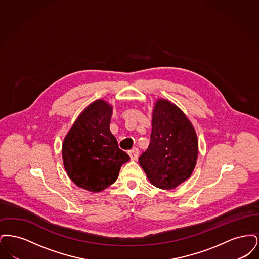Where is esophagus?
Wrapping results in <instances>:
<instances>
[{
  "mask_svg": "<svg viewBox=\"0 0 259 259\" xmlns=\"http://www.w3.org/2000/svg\"><path fill=\"white\" fill-rule=\"evenodd\" d=\"M129 155H130V158H131V160L135 161L138 159V157H139V149L137 148H134L133 149H131V150H129Z\"/></svg>",
  "mask_w": 259,
  "mask_h": 259,
  "instance_id": "34e87169",
  "label": "esophagus"
}]
</instances>
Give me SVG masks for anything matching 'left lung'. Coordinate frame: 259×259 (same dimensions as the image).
I'll return each instance as SVG.
<instances>
[{"label":"left lung","mask_w":259,"mask_h":259,"mask_svg":"<svg viewBox=\"0 0 259 259\" xmlns=\"http://www.w3.org/2000/svg\"><path fill=\"white\" fill-rule=\"evenodd\" d=\"M197 156L194 127L179 107L159 99L152 111L149 146L139 158L149 182L161 189L177 187L190 177Z\"/></svg>","instance_id":"obj_1"}]
</instances>
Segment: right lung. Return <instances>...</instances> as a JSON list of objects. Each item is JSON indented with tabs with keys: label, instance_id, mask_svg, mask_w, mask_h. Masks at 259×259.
Here are the masks:
<instances>
[{
	"label": "right lung",
	"instance_id": "add662e5",
	"mask_svg": "<svg viewBox=\"0 0 259 259\" xmlns=\"http://www.w3.org/2000/svg\"><path fill=\"white\" fill-rule=\"evenodd\" d=\"M111 114L109 103L96 100L78 115L63 142L66 172L74 185L90 192L112 185L121 166L130 159L111 134Z\"/></svg>",
	"mask_w": 259,
	"mask_h": 259
}]
</instances>
